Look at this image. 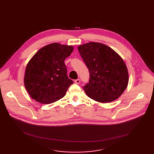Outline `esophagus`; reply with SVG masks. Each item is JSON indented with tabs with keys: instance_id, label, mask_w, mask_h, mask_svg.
Wrapping results in <instances>:
<instances>
[{
	"instance_id": "esophagus-1",
	"label": "esophagus",
	"mask_w": 154,
	"mask_h": 154,
	"mask_svg": "<svg viewBox=\"0 0 154 154\" xmlns=\"http://www.w3.org/2000/svg\"><path fill=\"white\" fill-rule=\"evenodd\" d=\"M74 82L75 83V84H79L80 82V79H76V80H74Z\"/></svg>"
}]
</instances>
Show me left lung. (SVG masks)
<instances>
[{
	"mask_svg": "<svg viewBox=\"0 0 154 154\" xmlns=\"http://www.w3.org/2000/svg\"><path fill=\"white\" fill-rule=\"evenodd\" d=\"M78 50L89 71V81L83 87L88 97L108 103L123 94L128 82V74L122 57L107 45L88 42Z\"/></svg>",
	"mask_w": 154,
	"mask_h": 154,
	"instance_id": "8db88e82",
	"label": "left lung"
}]
</instances>
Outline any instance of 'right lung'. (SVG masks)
<instances>
[{
  "mask_svg": "<svg viewBox=\"0 0 154 154\" xmlns=\"http://www.w3.org/2000/svg\"><path fill=\"white\" fill-rule=\"evenodd\" d=\"M72 45L52 43L38 50L28 62L24 85L31 97L44 104L65 96L73 81L67 75L64 60L71 54Z\"/></svg>",
  "mask_w": 154,
  "mask_h": 154,
  "instance_id": "add662e5",
  "label": "right lung"
}]
</instances>
